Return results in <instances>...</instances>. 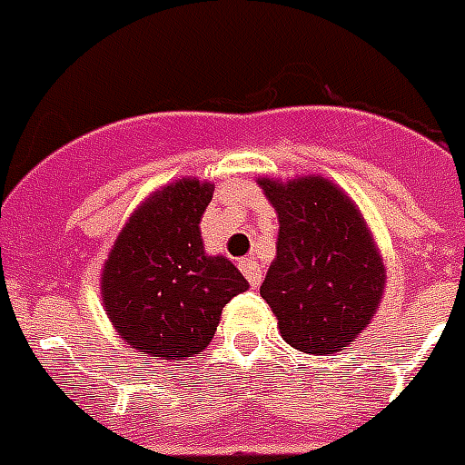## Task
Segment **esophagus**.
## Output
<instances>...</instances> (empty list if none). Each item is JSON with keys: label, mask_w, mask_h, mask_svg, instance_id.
Instances as JSON below:
<instances>
[{"label": "esophagus", "mask_w": 465, "mask_h": 465, "mask_svg": "<svg viewBox=\"0 0 465 465\" xmlns=\"http://www.w3.org/2000/svg\"><path fill=\"white\" fill-rule=\"evenodd\" d=\"M239 268L243 271V276L249 278L251 288H259V285H261V266H259V263H256V261H251V259H243L242 263H239Z\"/></svg>", "instance_id": "esophagus-1"}]
</instances>
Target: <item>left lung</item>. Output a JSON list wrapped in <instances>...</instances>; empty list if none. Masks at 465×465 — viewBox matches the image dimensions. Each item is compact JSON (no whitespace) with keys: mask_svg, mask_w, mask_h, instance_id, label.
<instances>
[{"mask_svg":"<svg viewBox=\"0 0 465 465\" xmlns=\"http://www.w3.org/2000/svg\"><path fill=\"white\" fill-rule=\"evenodd\" d=\"M259 187L278 214L276 259L261 298L291 347L335 355L372 320L384 291V263L355 202L325 177Z\"/></svg>","mask_w":465,"mask_h":465,"instance_id":"obj_1","label":"left lung"}]
</instances>
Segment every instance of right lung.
I'll use <instances>...</instances> for the list:
<instances>
[{
    "mask_svg": "<svg viewBox=\"0 0 465 465\" xmlns=\"http://www.w3.org/2000/svg\"><path fill=\"white\" fill-rule=\"evenodd\" d=\"M214 184L177 180L137 206L101 273L103 305L127 345L154 360L199 355L222 308L249 281L223 256L204 253L199 222Z\"/></svg>",
    "mask_w": 465,
    "mask_h": 465,
    "instance_id": "1",
    "label": "right lung"
}]
</instances>
